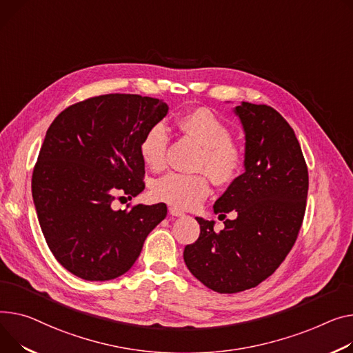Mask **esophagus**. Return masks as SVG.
<instances>
[{"label":"esophagus","instance_id":"obj_1","mask_svg":"<svg viewBox=\"0 0 353 353\" xmlns=\"http://www.w3.org/2000/svg\"><path fill=\"white\" fill-rule=\"evenodd\" d=\"M169 213H170V216H173V217H181V216H184L183 211H181L180 208H176V207H170V208H169Z\"/></svg>","mask_w":353,"mask_h":353}]
</instances>
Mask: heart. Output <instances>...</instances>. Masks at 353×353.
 <instances>
[{
  "instance_id": "b5f03b06",
  "label": "heart",
  "mask_w": 353,
  "mask_h": 353,
  "mask_svg": "<svg viewBox=\"0 0 353 353\" xmlns=\"http://www.w3.org/2000/svg\"><path fill=\"white\" fill-rule=\"evenodd\" d=\"M177 128L194 139L203 148L197 160V169L204 170L213 183L227 185L236 180L244 157L241 150L231 142V130L219 117L207 109L199 108L181 113ZM169 134L161 123L152 125L142 136L139 150L143 161L152 170H161L166 163ZM153 196L176 208H193L208 193V181L204 174L169 173L153 185Z\"/></svg>"
}]
</instances>
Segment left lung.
Listing matches in <instances>:
<instances>
[{
  "mask_svg": "<svg viewBox=\"0 0 353 353\" xmlns=\"http://www.w3.org/2000/svg\"><path fill=\"white\" fill-rule=\"evenodd\" d=\"M244 130V173L214 203L225 217H196L200 236L185 245L189 271L207 288L236 294L256 287L285 260L301 228L308 196V169L288 122L267 105L241 102L232 109Z\"/></svg>",
  "mask_w": 353,
  "mask_h": 353,
  "instance_id": "1",
  "label": "left lung"
}]
</instances>
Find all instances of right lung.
Listing matches in <instances>:
<instances>
[{"label":"right lung","mask_w":353,"mask_h":353,"mask_svg":"<svg viewBox=\"0 0 353 353\" xmlns=\"http://www.w3.org/2000/svg\"><path fill=\"white\" fill-rule=\"evenodd\" d=\"M161 99L110 93L61 112L46 130L32 174L38 221L58 263L86 281L128 272L164 203L113 210L117 193L145 190L143 133L168 114Z\"/></svg>","instance_id":"right-lung-1"}]
</instances>
